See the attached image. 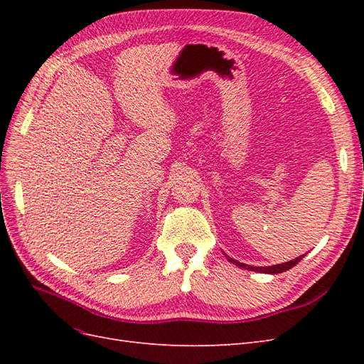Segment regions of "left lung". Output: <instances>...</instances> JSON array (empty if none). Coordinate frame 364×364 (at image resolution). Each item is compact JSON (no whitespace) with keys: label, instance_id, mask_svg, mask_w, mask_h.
I'll list each match as a JSON object with an SVG mask.
<instances>
[{"label":"left lung","instance_id":"8db88e82","mask_svg":"<svg viewBox=\"0 0 364 364\" xmlns=\"http://www.w3.org/2000/svg\"><path fill=\"white\" fill-rule=\"evenodd\" d=\"M304 257H305V255H301L299 258H294V259H291V261L282 262V264H277V266H269V267H253V266H247V264H245V262H240V261L232 259V258H229V257H226V258H229V261L232 262V264H235V266H238V267H243V269H247V270H252V272L277 274V273H282V272H285V270L291 269V267H293V266H296V264L299 262Z\"/></svg>","mask_w":364,"mask_h":364}]
</instances>
